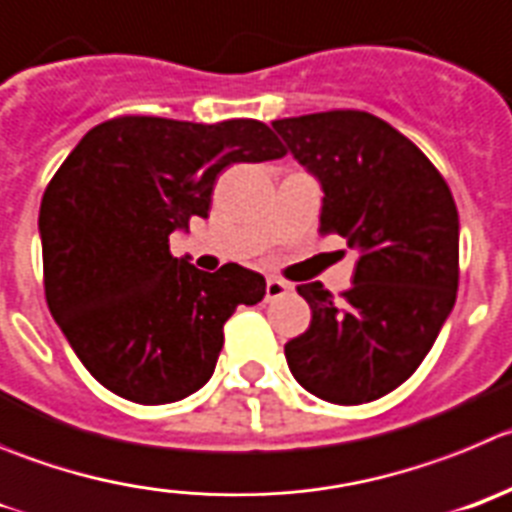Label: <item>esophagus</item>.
Returning a JSON list of instances; mask_svg holds the SVG:
<instances>
[{
  "mask_svg": "<svg viewBox=\"0 0 512 512\" xmlns=\"http://www.w3.org/2000/svg\"><path fill=\"white\" fill-rule=\"evenodd\" d=\"M290 290L288 283H283V280L278 278H267V285H265V301H278V298H283L285 293Z\"/></svg>",
  "mask_w": 512,
  "mask_h": 512,
  "instance_id": "esophagus-1",
  "label": "esophagus"
}]
</instances>
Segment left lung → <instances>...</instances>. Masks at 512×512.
I'll use <instances>...</instances> for the list:
<instances>
[{
    "label": "left lung",
    "mask_w": 512,
    "mask_h": 512,
    "mask_svg": "<svg viewBox=\"0 0 512 512\" xmlns=\"http://www.w3.org/2000/svg\"><path fill=\"white\" fill-rule=\"evenodd\" d=\"M273 130L324 191L321 234L359 252L336 301L298 285L311 324L285 359L311 395L359 405L403 385L457 301L459 214L434 163L395 127L357 109L275 119Z\"/></svg>",
    "instance_id": "obj_1"
}]
</instances>
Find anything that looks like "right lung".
I'll use <instances>...</instances> for the list:
<instances>
[{"label":"right lung","instance_id":"obj_1","mask_svg":"<svg viewBox=\"0 0 512 512\" xmlns=\"http://www.w3.org/2000/svg\"><path fill=\"white\" fill-rule=\"evenodd\" d=\"M285 153L257 119L117 117L73 147L40 204L45 301L104 388L163 405L209 382L224 324L262 301L265 278L237 262L196 270L168 239L209 216L227 165Z\"/></svg>","mask_w":512,"mask_h":512}]
</instances>
